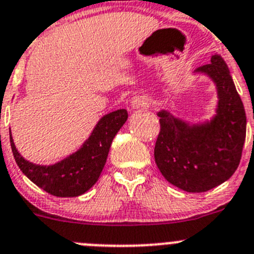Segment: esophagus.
<instances>
[{"instance_id":"obj_1","label":"esophagus","mask_w":254,"mask_h":254,"mask_svg":"<svg viewBox=\"0 0 254 254\" xmlns=\"http://www.w3.org/2000/svg\"><path fill=\"white\" fill-rule=\"evenodd\" d=\"M150 105V99L144 95H136L131 100V108L132 109H140V108H148Z\"/></svg>"}]
</instances>
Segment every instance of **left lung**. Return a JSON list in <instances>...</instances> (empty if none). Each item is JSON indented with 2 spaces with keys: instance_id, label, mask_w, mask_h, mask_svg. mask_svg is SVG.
Instances as JSON below:
<instances>
[{
  "instance_id": "1",
  "label": "left lung",
  "mask_w": 254,
  "mask_h": 254,
  "mask_svg": "<svg viewBox=\"0 0 254 254\" xmlns=\"http://www.w3.org/2000/svg\"><path fill=\"white\" fill-rule=\"evenodd\" d=\"M195 72L208 75L217 86L215 115L209 122L190 125L169 111H159L160 131L154 149L163 177L189 193L210 190L233 175L247 127L245 106L223 59L213 55Z\"/></svg>"
}]
</instances>
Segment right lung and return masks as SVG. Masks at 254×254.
I'll use <instances>...</instances> for the list:
<instances>
[{
    "mask_svg": "<svg viewBox=\"0 0 254 254\" xmlns=\"http://www.w3.org/2000/svg\"><path fill=\"white\" fill-rule=\"evenodd\" d=\"M127 119V111L125 109L104 115L81 148L54 165H37L26 160L16 149L9 130L13 158L23 174L51 195H81L98 182L114 136Z\"/></svg>",
    "mask_w": 254,
    "mask_h": 254,
    "instance_id": "add662e5",
    "label": "right lung"
}]
</instances>
